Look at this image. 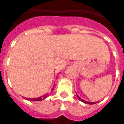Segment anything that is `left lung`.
Returning <instances> with one entry per match:
<instances>
[{
    "label": "left lung",
    "mask_w": 124,
    "mask_h": 124,
    "mask_svg": "<svg viewBox=\"0 0 124 124\" xmlns=\"http://www.w3.org/2000/svg\"><path fill=\"white\" fill-rule=\"evenodd\" d=\"M77 97H78V98H79V100L80 101H81V102H83V103H85V104H96V103H97V102H87V101H85V100H83V99H81V98L77 94Z\"/></svg>",
    "instance_id": "left-lung-1"
}]
</instances>
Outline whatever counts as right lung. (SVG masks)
Instances as JSON below:
<instances>
[{
	"instance_id": "1",
	"label": "right lung",
	"mask_w": 124,
	"mask_h": 124,
	"mask_svg": "<svg viewBox=\"0 0 124 124\" xmlns=\"http://www.w3.org/2000/svg\"><path fill=\"white\" fill-rule=\"evenodd\" d=\"M53 88H54V87H53ZM48 96H49L48 94H45L43 96H40V97L39 98H27V99H28V101H41L45 99L46 98H47Z\"/></svg>"
}]
</instances>
